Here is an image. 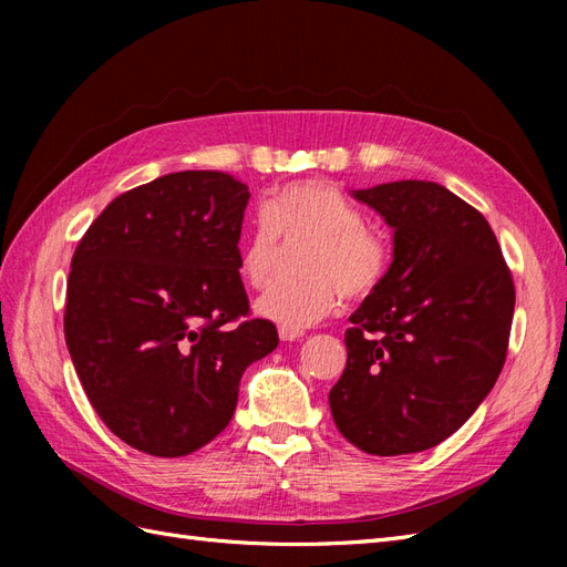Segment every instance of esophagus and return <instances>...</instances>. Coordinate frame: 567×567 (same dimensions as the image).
Segmentation results:
<instances>
[{"instance_id": "esophagus-1", "label": "esophagus", "mask_w": 567, "mask_h": 567, "mask_svg": "<svg viewBox=\"0 0 567 567\" xmlns=\"http://www.w3.org/2000/svg\"><path fill=\"white\" fill-rule=\"evenodd\" d=\"M279 338L286 340V342H290V340L302 338V331H296V329H279Z\"/></svg>"}]
</instances>
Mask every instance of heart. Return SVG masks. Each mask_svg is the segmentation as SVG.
Listing matches in <instances>:
<instances>
[{"mask_svg":"<svg viewBox=\"0 0 567 567\" xmlns=\"http://www.w3.org/2000/svg\"><path fill=\"white\" fill-rule=\"evenodd\" d=\"M357 205L326 182H293L274 194L238 252V271L262 288L279 260V238L307 241L300 252L305 277L284 279L257 298L255 312L281 329L302 331L333 315L340 296L367 298L388 274L385 238L362 225Z\"/></svg>","mask_w":567,"mask_h":567,"instance_id":"b5f03b06","label":"heart"}]
</instances>
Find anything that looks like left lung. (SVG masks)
I'll return each instance as SVG.
<instances>
[{"label":"left lung","mask_w":567,"mask_h":567,"mask_svg":"<svg viewBox=\"0 0 567 567\" xmlns=\"http://www.w3.org/2000/svg\"><path fill=\"white\" fill-rule=\"evenodd\" d=\"M352 196L392 229V262L350 315L331 414L367 454L431 450L499 379L516 288L487 219L442 184L404 179Z\"/></svg>","instance_id":"obj_1"}]
</instances>
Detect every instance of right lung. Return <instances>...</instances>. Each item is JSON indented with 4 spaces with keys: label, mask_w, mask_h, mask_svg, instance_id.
<instances>
[{
    "label": "right lung",
    "mask_w": 567,
    "mask_h": 567,
    "mask_svg": "<svg viewBox=\"0 0 567 567\" xmlns=\"http://www.w3.org/2000/svg\"><path fill=\"white\" fill-rule=\"evenodd\" d=\"M248 198L225 173L165 175L111 200L75 248L65 346L96 414L134 450L175 458L215 440L244 371L279 346L277 326L246 319Z\"/></svg>",
    "instance_id": "right-lung-1"
}]
</instances>
